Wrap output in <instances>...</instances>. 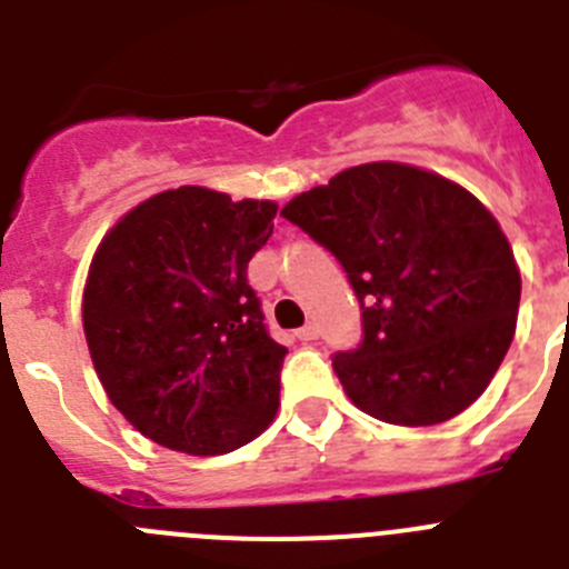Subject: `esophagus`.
<instances>
[{"mask_svg": "<svg viewBox=\"0 0 569 569\" xmlns=\"http://www.w3.org/2000/svg\"><path fill=\"white\" fill-rule=\"evenodd\" d=\"M316 336H319V330H316V325H305V328L296 330V339H299V341H313Z\"/></svg>", "mask_w": 569, "mask_h": 569, "instance_id": "34e87169", "label": "esophagus"}]
</instances>
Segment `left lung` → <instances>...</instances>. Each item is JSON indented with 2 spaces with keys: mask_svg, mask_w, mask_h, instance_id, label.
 I'll use <instances>...</instances> for the list:
<instances>
[{
  "mask_svg": "<svg viewBox=\"0 0 569 569\" xmlns=\"http://www.w3.org/2000/svg\"><path fill=\"white\" fill-rule=\"evenodd\" d=\"M281 216L339 259L359 299L361 345L333 356L359 410L427 427L485 393L516 333L521 276L476 196L413 164L370 162Z\"/></svg>",
  "mask_w": 569,
  "mask_h": 569,
  "instance_id": "1",
  "label": "left lung"
}]
</instances>
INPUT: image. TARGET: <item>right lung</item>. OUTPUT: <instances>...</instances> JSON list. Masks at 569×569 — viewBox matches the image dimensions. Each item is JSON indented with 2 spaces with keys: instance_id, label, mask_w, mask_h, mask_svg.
Returning <instances> with one entry per match:
<instances>
[{
  "instance_id": "add662e5",
  "label": "right lung",
  "mask_w": 569,
  "mask_h": 569,
  "mask_svg": "<svg viewBox=\"0 0 569 569\" xmlns=\"http://www.w3.org/2000/svg\"><path fill=\"white\" fill-rule=\"evenodd\" d=\"M276 210L184 184L122 216L97 248L82 299L90 359L156 445L228 453L273 421L288 347L268 333L248 261Z\"/></svg>"
}]
</instances>
